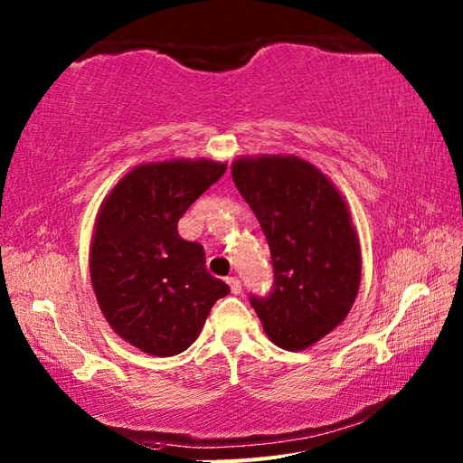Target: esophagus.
<instances>
[{
  "instance_id": "esophagus-1",
  "label": "esophagus",
  "mask_w": 463,
  "mask_h": 463,
  "mask_svg": "<svg viewBox=\"0 0 463 463\" xmlns=\"http://www.w3.org/2000/svg\"><path fill=\"white\" fill-rule=\"evenodd\" d=\"M227 284L231 286V292H232L234 296L242 292V284H241V280H239V278H236V276L227 278Z\"/></svg>"
}]
</instances>
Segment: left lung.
Returning <instances> with one entry per match:
<instances>
[{
	"instance_id": "8db88e82",
	"label": "left lung",
	"mask_w": 463,
	"mask_h": 463,
	"mask_svg": "<svg viewBox=\"0 0 463 463\" xmlns=\"http://www.w3.org/2000/svg\"><path fill=\"white\" fill-rule=\"evenodd\" d=\"M232 181L270 246L274 288L250 304L278 347L302 351L337 327L361 284V246L345 199L296 156L241 157Z\"/></svg>"
}]
</instances>
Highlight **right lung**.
Here are the masks:
<instances>
[{
	"label": "right lung",
	"mask_w": 463,
	"mask_h": 463,
	"mask_svg": "<svg viewBox=\"0 0 463 463\" xmlns=\"http://www.w3.org/2000/svg\"><path fill=\"white\" fill-rule=\"evenodd\" d=\"M227 164L169 159L124 175L100 205L90 246V280L110 327L156 357L185 351L211 307L231 288L205 268L199 242L177 222L217 183Z\"/></svg>",
	"instance_id": "obj_1"
}]
</instances>
